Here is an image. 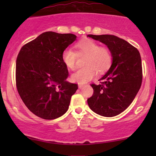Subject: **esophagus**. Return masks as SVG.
<instances>
[{
  "mask_svg": "<svg viewBox=\"0 0 156 156\" xmlns=\"http://www.w3.org/2000/svg\"><path fill=\"white\" fill-rule=\"evenodd\" d=\"M84 87V85L83 84H78V88H79L80 89H81L82 88H83V87Z\"/></svg>",
  "mask_w": 156,
  "mask_h": 156,
  "instance_id": "34e87169",
  "label": "esophagus"
}]
</instances>
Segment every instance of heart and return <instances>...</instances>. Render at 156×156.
Segmentation results:
<instances>
[{
  "mask_svg": "<svg viewBox=\"0 0 156 156\" xmlns=\"http://www.w3.org/2000/svg\"><path fill=\"white\" fill-rule=\"evenodd\" d=\"M76 51L72 48H66L62 53V60L69 69L74 70L77 67L78 56H87L84 60V68L73 75V81L85 83L94 76L96 72L99 74L106 72L112 64L113 57L110 50L101 47L94 41L88 39L78 42L76 45Z\"/></svg>",
  "mask_w": 156,
  "mask_h": 156,
  "instance_id": "b5f03b06",
  "label": "heart"
}]
</instances>
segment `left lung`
Wrapping results in <instances>:
<instances>
[{
    "label": "left lung",
    "mask_w": 156,
    "mask_h": 156,
    "mask_svg": "<svg viewBox=\"0 0 156 156\" xmlns=\"http://www.w3.org/2000/svg\"><path fill=\"white\" fill-rule=\"evenodd\" d=\"M87 37L108 46L113 61L108 71L99 80L92 83L94 92L87 103L94 112L103 117L117 116L133 102L142 82L141 55L137 48L114 35Z\"/></svg>",
    "instance_id": "1"
}]
</instances>
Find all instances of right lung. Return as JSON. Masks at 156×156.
Masks as SVG:
<instances>
[{
    "instance_id": "right-lung-1",
    "label": "right lung",
    "mask_w": 156,
    "mask_h": 156,
    "mask_svg": "<svg viewBox=\"0 0 156 156\" xmlns=\"http://www.w3.org/2000/svg\"><path fill=\"white\" fill-rule=\"evenodd\" d=\"M76 39L73 34L42 33L23 46L16 62V87L26 107L37 117L54 119L65 114L78 84L67 82L64 50Z\"/></svg>"
}]
</instances>
